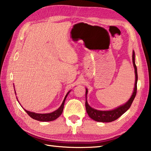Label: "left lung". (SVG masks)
Instances as JSON below:
<instances>
[{"label":"left lung","instance_id":"left-lung-1","mask_svg":"<svg viewBox=\"0 0 151 151\" xmlns=\"http://www.w3.org/2000/svg\"><path fill=\"white\" fill-rule=\"evenodd\" d=\"M134 52H132V63H133V66L134 68V73H135V84H134V91L132 93V94L131 98L129 101H128L126 103L124 104L123 105H121L117 108L114 109L111 111H99V110H96L93 108H92L88 105V102L86 101V95H87L88 90L86 88V103H85V106H86V111L87 112L88 116L90 118L94 120V121L98 122H110L112 121H114L119 119L122 114H123L125 112H126L130 107H131V104L133 102L134 97L136 96L137 91V81H138V75H137V66L135 65L134 61Z\"/></svg>","mask_w":151,"mask_h":151}]
</instances>
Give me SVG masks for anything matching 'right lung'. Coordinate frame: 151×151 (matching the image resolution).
<instances>
[{
  "label": "right lung",
  "mask_w": 151,
  "mask_h": 151,
  "mask_svg": "<svg viewBox=\"0 0 151 151\" xmlns=\"http://www.w3.org/2000/svg\"><path fill=\"white\" fill-rule=\"evenodd\" d=\"M69 93H70V91L68 92V93L66 94V95L65 96V99H64V101L63 102L62 104H61V106L54 112H50V113H47V114H39V113H35V112L28 111H27V110L24 109L25 111L27 112V113L29 114V115L31 117L32 119L37 120V121H42V122L54 121V120L57 119L58 117H59L60 116V114H62V112L63 111L64 104H65L66 98Z\"/></svg>",
  "instance_id": "obj_1"
}]
</instances>
